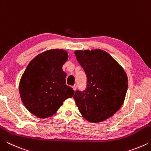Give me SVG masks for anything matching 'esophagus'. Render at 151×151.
I'll use <instances>...</instances> for the list:
<instances>
[{
    "label": "esophagus",
    "mask_w": 151,
    "mask_h": 151,
    "mask_svg": "<svg viewBox=\"0 0 151 151\" xmlns=\"http://www.w3.org/2000/svg\"><path fill=\"white\" fill-rule=\"evenodd\" d=\"M73 90L75 91L76 90V85H74V86H73Z\"/></svg>",
    "instance_id": "esophagus-1"
}]
</instances>
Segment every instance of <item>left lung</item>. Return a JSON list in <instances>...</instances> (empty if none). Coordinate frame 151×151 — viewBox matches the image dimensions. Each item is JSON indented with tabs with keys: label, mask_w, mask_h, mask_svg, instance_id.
Instances as JSON below:
<instances>
[{
	"label": "left lung",
	"mask_w": 151,
	"mask_h": 151,
	"mask_svg": "<svg viewBox=\"0 0 151 151\" xmlns=\"http://www.w3.org/2000/svg\"><path fill=\"white\" fill-rule=\"evenodd\" d=\"M76 60L87 78L83 92L76 91L73 98L86 121L97 123L111 117L124 101L128 78L123 68L101 49L75 51Z\"/></svg>",
	"instance_id": "8db88e82"
}]
</instances>
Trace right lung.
<instances>
[{"instance_id": "right-lung-1", "label": "right lung", "mask_w": 151, "mask_h": 151, "mask_svg": "<svg viewBox=\"0 0 151 151\" xmlns=\"http://www.w3.org/2000/svg\"><path fill=\"white\" fill-rule=\"evenodd\" d=\"M67 51L50 49L42 52L28 65L19 83L22 103L30 113L45 119L55 114L68 98L75 94L66 85L63 66L68 60Z\"/></svg>"}]
</instances>
